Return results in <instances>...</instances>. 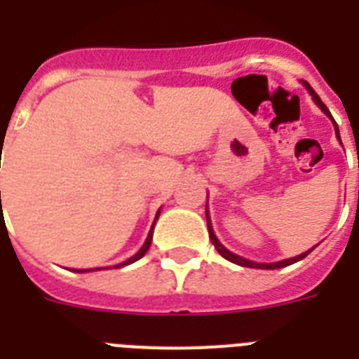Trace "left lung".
Returning <instances> with one entry per match:
<instances>
[{
    "label": "left lung",
    "instance_id": "obj_1",
    "mask_svg": "<svg viewBox=\"0 0 359 359\" xmlns=\"http://www.w3.org/2000/svg\"><path fill=\"white\" fill-rule=\"evenodd\" d=\"M303 84H304V88H306V90H308V93L312 95L313 102H316V104H318L319 108H321L323 114L327 115L328 119H330V121H332V123H334V128H336V137L339 139V143H341V137H339V130H337V124H336V121H334L332 115H330V111H328V108H327V106H325V104H323V100L319 99V95L312 90V86L308 84V82H303ZM205 216H207V227H209V238H211V242H212V244H215L216 251H218V253H220L222 257H224V259L229 260V262H233V264L245 266V268H259V269H277V268H284V266H290V264H293V262H299V260H303L304 257H306L308 253H312L313 248H316V245H313L312 250H308L306 253H301V255H297V257H292V259L279 260V262H269V264H264V262H253V260L244 259V257H240V255H235V253H233V251H229V250H227V248H224V244H222L220 240L216 238L215 231H212L211 220H209V211H207V209H205Z\"/></svg>",
    "mask_w": 359,
    "mask_h": 359
}]
</instances>
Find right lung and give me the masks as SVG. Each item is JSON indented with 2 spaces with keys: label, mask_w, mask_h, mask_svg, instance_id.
<instances>
[{
  "label": "right lung",
  "mask_w": 359,
  "mask_h": 359,
  "mask_svg": "<svg viewBox=\"0 0 359 359\" xmlns=\"http://www.w3.org/2000/svg\"><path fill=\"white\" fill-rule=\"evenodd\" d=\"M0 194H1V192H0ZM158 218H159V211H158V215H156V220H158ZM156 220H154V226H156ZM154 226H152V229H150V233H148L147 240H144L143 248H141V250H139L137 253L133 255V257H130L128 260H124V262H121V264H115L114 268H123V266H128V264H132V262H135V260H139V259H141V257H144V253H147V251H148V248H150V244H152V233H154ZM95 269H100V268H91V269H76V271H79V273H84V271H95Z\"/></svg>",
  "instance_id": "right-lung-1"
}]
</instances>
